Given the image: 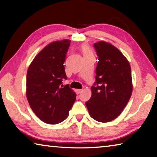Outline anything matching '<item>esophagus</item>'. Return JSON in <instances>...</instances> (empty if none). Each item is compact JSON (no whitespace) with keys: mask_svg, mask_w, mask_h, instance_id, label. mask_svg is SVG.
I'll return each mask as SVG.
<instances>
[{"mask_svg":"<svg viewBox=\"0 0 157 157\" xmlns=\"http://www.w3.org/2000/svg\"><path fill=\"white\" fill-rule=\"evenodd\" d=\"M81 92H82V90L81 89H76L75 90V93H76L77 94H79Z\"/></svg>","mask_w":157,"mask_h":157,"instance_id":"1","label":"esophagus"}]
</instances>
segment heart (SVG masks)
I'll use <instances>...</instances> for the list:
<instances>
[{
	"mask_svg": "<svg viewBox=\"0 0 157 157\" xmlns=\"http://www.w3.org/2000/svg\"><path fill=\"white\" fill-rule=\"evenodd\" d=\"M82 51L83 52L84 56V55H92V52L90 48L86 46V45H84V46H82Z\"/></svg>",
	"mask_w": 157,
	"mask_h": 157,
	"instance_id": "b5f03b06",
	"label": "heart"
}]
</instances>
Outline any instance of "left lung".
Masks as SVG:
<instances>
[{
  "label": "left lung",
  "instance_id": "obj_1",
  "mask_svg": "<svg viewBox=\"0 0 157 157\" xmlns=\"http://www.w3.org/2000/svg\"><path fill=\"white\" fill-rule=\"evenodd\" d=\"M98 56L95 82L86 106L92 118L101 123L114 120L121 113L132 95L131 67L126 57L105 41L94 44Z\"/></svg>",
  "mask_w": 157,
  "mask_h": 157
}]
</instances>
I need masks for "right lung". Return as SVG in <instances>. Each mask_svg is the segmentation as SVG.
Instances as JSON below:
<instances>
[{
  "instance_id": "obj_1",
  "label": "right lung",
  "mask_w": 157,
  "mask_h": 157,
  "mask_svg": "<svg viewBox=\"0 0 157 157\" xmlns=\"http://www.w3.org/2000/svg\"><path fill=\"white\" fill-rule=\"evenodd\" d=\"M71 44L68 39L50 43L34 57L28 69L26 96L32 110L43 122L59 123L67 118L76 100L66 79L63 63Z\"/></svg>"
}]
</instances>
